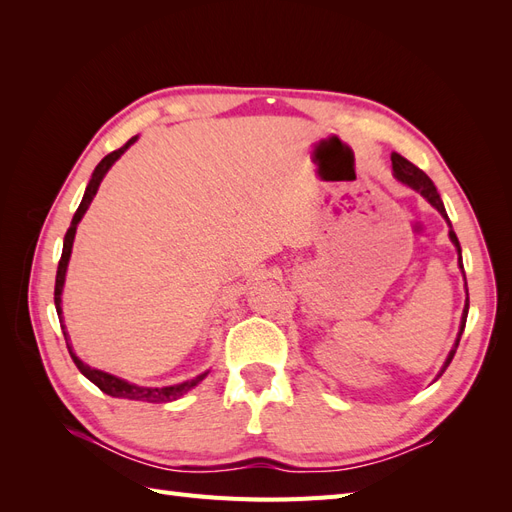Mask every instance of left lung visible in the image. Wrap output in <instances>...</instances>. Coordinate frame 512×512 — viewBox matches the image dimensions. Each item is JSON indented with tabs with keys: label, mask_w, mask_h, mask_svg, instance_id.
Masks as SVG:
<instances>
[{
	"label": "left lung",
	"mask_w": 512,
	"mask_h": 512,
	"mask_svg": "<svg viewBox=\"0 0 512 512\" xmlns=\"http://www.w3.org/2000/svg\"><path fill=\"white\" fill-rule=\"evenodd\" d=\"M391 162H393V173H395V177L401 181V183H406V185H410V188H414L416 192H421L429 203L436 207L444 218L448 220V215H446V209H444V205H442V198H440V194H438V190H436V185H433V181L423 173L421 168L418 166H414L412 162H408L406 158H401L399 153H393L391 156ZM448 237H451V241L455 243V247H457V252H459V267L463 269V265H461V245H459V239H457V235L453 232V228L448 230ZM466 277V275H463ZM468 286V284H466ZM468 307H470V301L466 299V307H463V316H461V329H459V335H457V342H455V348L451 350V354H448V359H446V363H444V367H442V371H440V376L444 374V369L451 365V361H453V356H455V352H457V346H459V339H461V333H463V329H466V318H468Z\"/></svg>",
	"instance_id": "1"
}]
</instances>
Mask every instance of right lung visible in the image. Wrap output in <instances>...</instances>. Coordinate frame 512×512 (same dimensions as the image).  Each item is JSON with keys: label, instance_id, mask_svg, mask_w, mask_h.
Instances as JSON below:
<instances>
[{"label": "right lung", "instance_id": "1", "mask_svg": "<svg viewBox=\"0 0 512 512\" xmlns=\"http://www.w3.org/2000/svg\"><path fill=\"white\" fill-rule=\"evenodd\" d=\"M136 138H138V136H132L126 145L115 149L113 153H108V156L96 166L94 175H91V179H89V183H87V190H85V196H83V200H81V205H79V209H76L74 218H72V224H70V228H68V232H66V237H64V252H61L59 267H57V277H55V307H57L59 322H61V290H64V282H66V269H68V260H70V254H72V243H74V235H76V224L81 222V218L85 215L89 203H91V200H94V196H96V192H98V188H100V181H102V177L106 175V170L115 164V160L136 141ZM61 329H64V327H61ZM64 337H66V346H68V352H70V356H72V361H74L76 367H79L81 374H83L87 380L94 382L102 393L111 395V397L132 399V401H149V404H166V401H175V399H179L183 393H188V391L192 389V386H196L200 380H203V378L207 376V371H205V374L196 376L194 380L181 382V384H175V386H162V389H149V386H136V384H130V382L121 380V378H117V376L106 374V371H100V369H94V367L85 365V363L79 359V356H76V354L72 352V346L68 344V333H66V331H64Z\"/></svg>", "mask_w": 512, "mask_h": 512}]
</instances>
